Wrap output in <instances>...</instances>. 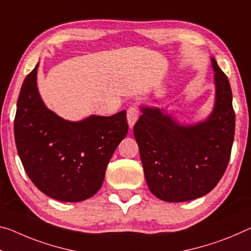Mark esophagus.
<instances>
[{
    "label": "esophagus",
    "instance_id": "obj_1",
    "mask_svg": "<svg viewBox=\"0 0 251 251\" xmlns=\"http://www.w3.org/2000/svg\"><path fill=\"white\" fill-rule=\"evenodd\" d=\"M140 116V111L135 106H130L128 109H127V122H128V125L130 128H133V126Z\"/></svg>",
    "mask_w": 251,
    "mask_h": 251
}]
</instances>
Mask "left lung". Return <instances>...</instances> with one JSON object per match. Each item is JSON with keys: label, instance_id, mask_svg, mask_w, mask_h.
I'll use <instances>...</instances> for the list:
<instances>
[{"label": "left lung", "instance_id": "8db88e82", "mask_svg": "<svg viewBox=\"0 0 251 251\" xmlns=\"http://www.w3.org/2000/svg\"><path fill=\"white\" fill-rule=\"evenodd\" d=\"M216 104L204 122L180 125L160 108L142 107L134 125L147 185L155 197L184 202L205 196L226 172L236 115L228 77L211 59Z\"/></svg>", "mask_w": 251, "mask_h": 251}]
</instances>
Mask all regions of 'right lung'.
Instances as JSON below:
<instances>
[{"label":"right lung","instance_id":"right-lung-1","mask_svg":"<svg viewBox=\"0 0 251 251\" xmlns=\"http://www.w3.org/2000/svg\"><path fill=\"white\" fill-rule=\"evenodd\" d=\"M38 67L26 75L19 95L14 118L18 154L41 192L63 202L83 201L100 189L111 155L128 132L126 111L65 121L43 104Z\"/></svg>","mask_w":251,"mask_h":251}]
</instances>
